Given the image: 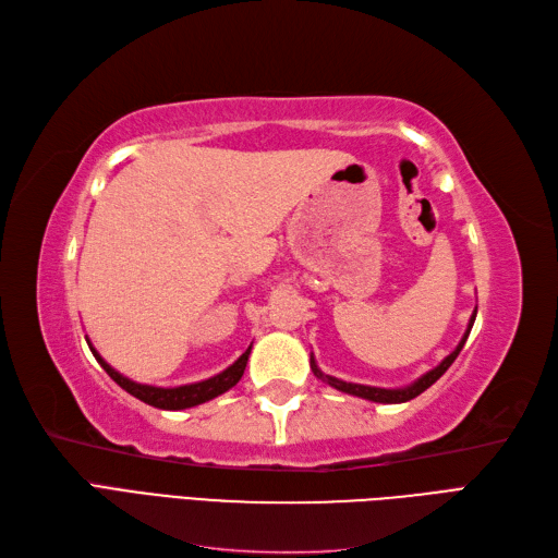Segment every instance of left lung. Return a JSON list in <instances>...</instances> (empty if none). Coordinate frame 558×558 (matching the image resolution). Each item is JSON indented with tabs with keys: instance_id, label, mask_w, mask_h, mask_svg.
<instances>
[{
	"instance_id": "1",
	"label": "left lung",
	"mask_w": 558,
	"mask_h": 558,
	"mask_svg": "<svg viewBox=\"0 0 558 558\" xmlns=\"http://www.w3.org/2000/svg\"><path fill=\"white\" fill-rule=\"evenodd\" d=\"M475 316H477V310L472 312V316H470V324H468V330H465V335L461 337L459 347H456V349L449 353V356H447L440 365L433 367V369H428V373H426L424 377H418L414 384L404 386V388H377V386H363V384L342 381V379H337V377H330V375H324V373H320L318 365H316V361H314V356L310 359V363H312L314 375H316L318 379H324L326 384H330L332 388H337V391L349 393V396H359V398L373 400V402H384V404L408 402V400L416 398L418 393H424L428 386H433L437 379H440V377L447 373L449 365H451V363L456 361V356H459V353H461V349H463V344H465V340H468V335H470V330H472V324H475Z\"/></svg>"
}]
</instances>
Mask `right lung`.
<instances>
[{
  "label": "right lung",
  "mask_w": 558,
  "mask_h": 558,
  "mask_svg": "<svg viewBox=\"0 0 558 558\" xmlns=\"http://www.w3.org/2000/svg\"><path fill=\"white\" fill-rule=\"evenodd\" d=\"M88 347H90V342H88ZM90 351H93V356L97 359V363L107 369V375L118 386L125 388L130 396L140 398L146 404H154V408H158V410H185V408H195V404H202V402H207V400H211L216 396H221V393L228 391V388H232L234 384H238L242 379V375H244V367H246V361H248L251 347L228 369H223L221 375L209 377L205 381L174 386V388H162V386H148V384L132 381V379L123 377L121 373H116V369L102 356H99V353L93 347H90Z\"/></svg>",
  "instance_id": "right-lung-1"
}]
</instances>
